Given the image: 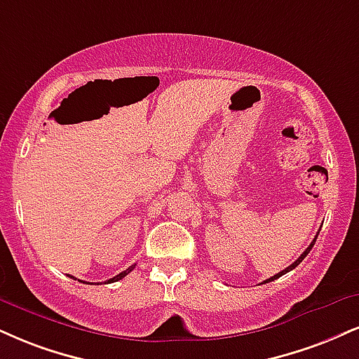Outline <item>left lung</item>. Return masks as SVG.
<instances>
[{
  "label": "left lung",
  "mask_w": 359,
  "mask_h": 359,
  "mask_svg": "<svg viewBox=\"0 0 359 359\" xmlns=\"http://www.w3.org/2000/svg\"><path fill=\"white\" fill-rule=\"evenodd\" d=\"M316 239H318V234H316V237H314V241H313V243H311V244H309V248H308V249H306V250H304V252H303V254H301V256H299V257H297V259H296V261H294V262H292V264H291V266H289V267H286V269H284V271H280V273H279V274H276V276H273V278L266 279V280H264V283H271V280H274V279H278V278H280V276H283V274H286V273H289V271H292V269H294V267H296V266H299V264H301V262H303V259H304V257H306V256H308V254H309V250H311V249H313V245H314V243H316Z\"/></svg>",
  "instance_id": "1"
}]
</instances>
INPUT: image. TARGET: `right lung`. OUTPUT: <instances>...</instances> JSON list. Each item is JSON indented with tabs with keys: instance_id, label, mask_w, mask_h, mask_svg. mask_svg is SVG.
<instances>
[{
	"instance_id": "1",
	"label": "right lung",
	"mask_w": 359,
	"mask_h": 359,
	"mask_svg": "<svg viewBox=\"0 0 359 359\" xmlns=\"http://www.w3.org/2000/svg\"><path fill=\"white\" fill-rule=\"evenodd\" d=\"M133 267H135V264H133V266H130V267H128V269H127V271H123V273L116 274V276H115V278H111V279H109V280H107V284H110V283H116V280H120V279H122V278H125V276H127L128 273H130V271L133 269ZM68 278H73V276H70V274H68ZM73 279H75V278H73Z\"/></svg>"
}]
</instances>
